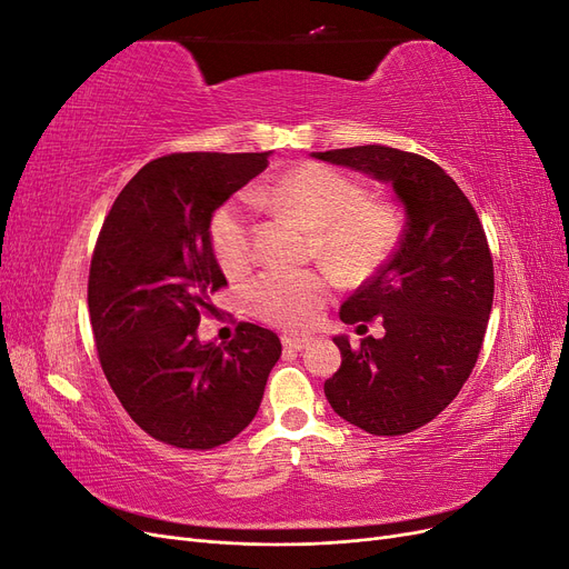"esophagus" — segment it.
<instances>
[{
  "instance_id": "esophagus-1",
  "label": "esophagus",
  "mask_w": 569,
  "mask_h": 569,
  "mask_svg": "<svg viewBox=\"0 0 569 569\" xmlns=\"http://www.w3.org/2000/svg\"><path fill=\"white\" fill-rule=\"evenodd\" d=\"M311 343V337L308 335H284L282 337V347L289 351H301Z\"/></svg>"
}]
</instances>
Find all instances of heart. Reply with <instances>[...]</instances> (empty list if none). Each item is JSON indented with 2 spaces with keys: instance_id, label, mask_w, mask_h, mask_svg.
Listing matches in <instances>:
<instances>
[{
  "instance_id": "obj_1",
  "label": "heart",
  "mask_w": 569,
  "mask_h": 569,
  "mask_svg": "<svg viewBox=\"0 0 569 569\" xmlns=\"http://www.w3.org/2000/svg\"><path fill=\"white\" fill-rule=\"evenodd\" d=\"M253 199L274 211L311 222V249L347 272L380 266L401 239V213L393 203L368 199L366 189L325 163H301L272 182L256 184ZM253 211L247 199H232L213 213L209 237L218 266L242 274L253 261ZM325 270H268L249 284V311L278 327L311 325L330 295Z\"/></svg>"
}]
</instances>
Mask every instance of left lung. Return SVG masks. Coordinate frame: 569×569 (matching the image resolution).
Listing matches in <instances>:
<instances>
[{"label": "left lung", "instance_id": "8db88e82", "mask_svg": "<svg viewBox=\"0 0 569 569\" xmlns=\"http://www.w3.org/2000/svg\"><path fill=\"white\" fill-rule=\"evenodd\" d=\"M316 159L363 170L406 206L399 249L343 301L347 325L382 318L385 337H335L339 370L325 396L339 418L375 437L408 435L449 406L477 363L493 303V261L470 199L420 153L366 144Z\"/></svg>", "mask_w": 569, "mask_h": 569}]
</instances>
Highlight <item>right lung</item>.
Returning a JSON list of instances; mask_svg holds the SVG:
<instances>
[{
    "label": "right lung",
    "instance_id": "obj_1",
    "mask_svg": "<svg viewBox=\"0 0 569 569\" xmlns=\"http://www.w3.org/2000/svg\"><path fill=\"white\" fill-rule=\"evenodd\" d=\"M268 153L182 151L149 161L99 230L88 306L97 356L128 416L149 437L187 451L228 443L253 420L278 335L239 322L232 341L201 343L211 297L228 287L209 226Z\"/></svg>",
    "mask_w": 569,
    "mask_h": 569
}]
</instances>
